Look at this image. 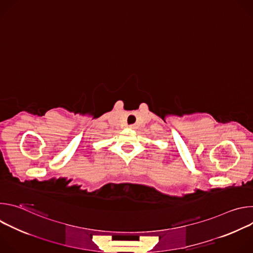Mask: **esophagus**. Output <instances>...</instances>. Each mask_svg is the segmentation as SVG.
I'll return each instance as SVG.
<instances>
[{
  "instance_id": "1",
  "label": "esophagus",
  "mask_w": 253,
  "mask_h": 253,
  "mask_svg": "<svg viewBox=\"0 0 253 253\" xmlns=\"http://www.w3.org/2000/svg\"><path fill=\"white\" fill-rule=\"evenodd\" d=\"M129 128H130V129H132V130H134V129H136V128H137V126H136L135 124H132V125H130V126H129Z\"/></svg>"
}]
</instances>
